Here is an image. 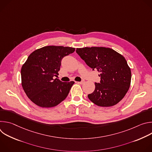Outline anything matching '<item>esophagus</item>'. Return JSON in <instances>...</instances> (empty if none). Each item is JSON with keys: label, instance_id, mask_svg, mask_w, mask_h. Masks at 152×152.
I'll use <instances>...</instances> for the list:
<instances>
[{"label": "esophagus", "instance_id": "esophagus-1", "mask_svg": "<svg viewBox=\"0 0 152 152\" xmlns=\"http://www.w3.org/2000/svg\"><path fill=\"white\" fill-rule=\"evenodd\" d=\"M84 82H85L84 80H82V81H80V82H78V83H80V84H83Z\"/></svg>", "mask_w": 152, "mask_h": 152}]
</instances>
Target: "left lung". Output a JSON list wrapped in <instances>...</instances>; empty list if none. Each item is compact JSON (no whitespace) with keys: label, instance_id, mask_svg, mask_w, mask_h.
I'll return each mask as SVG.
<instances>
[{"label":"left lung","instance_id":"left-lung-1","mask_svg":"<svg viewBox=\"0 0 152 152\" xmlns=\"http://www.w3.org/2000/svg\"><path fill=\"white\" fill-rule=\"evenodd\" d=\"M76 53L87 66L97 70L100 83H95V90L88 95L94 104L110 107L123 99L129 89L131 71L124 57L114 50L103 47L77 48Z\"/></svg>","mask_w":152,"mask_h":152}]
</instances>
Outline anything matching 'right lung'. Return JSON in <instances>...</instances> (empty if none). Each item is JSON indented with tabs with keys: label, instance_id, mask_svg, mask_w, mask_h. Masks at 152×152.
<instances>
[{
	"label": "right lung",
	"instance_id": "right-lung-1",
	"mask_svg": "<svg viewBox=\"0 0 152 152\" xmlns=\"http://www.w3.org/2000/svg\"><path fill=\"white\" fill-rule=\"evenodd\" d=\"M70 47L49 46L34 51L21 69V85L28 98L42 107H52L66 99L75 82H63L58 75L62 59L73 53Z\"/></svg>",
	"mask_w": 152,
	"mask_h": 152
}]
</instances>
